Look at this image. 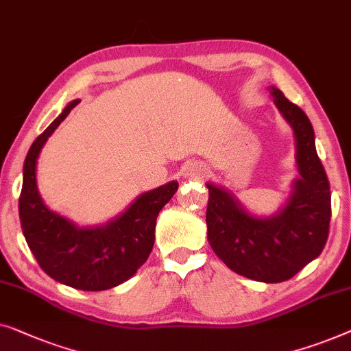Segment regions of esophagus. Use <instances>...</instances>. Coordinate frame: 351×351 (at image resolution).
<instances>
[{
    "label": "esophagus",
    "mask_w": 351,
    "mask_h": 351,
    "mask_svg": "<svg viewBox=\"0 0 351 351\" xmlns=\"http://www.w3.org/2000/svg\"><path fill=\"white\" fill-rule=\"evenodd\" d=\"M187 171H189L191 175H195V176H204L205 175L204 165H199V164H191L189 167H187Z\"/></svg>",
    "instance_id": "obj_1"
}]
</instances>
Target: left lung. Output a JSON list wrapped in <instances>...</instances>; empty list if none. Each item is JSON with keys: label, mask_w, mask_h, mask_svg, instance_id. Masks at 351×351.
<instances>
[{"label": "left lung", "mask_w": 351, "mask_h": 351, "mask_svg": "<svg viewBox=\"0 0 351 351\" xmlns=\"http://www.w3.org/2000/svg\"><path fill=\"white\" fill-rule=\"evenodd\" d=\"M269 92L293 128L299 176L281 208L270 216L251 213L229 189L206 182V226L210 246L230 270L250 280L280 283L322 254L329 232L330 191L307 114L280 88L269 87Z\"/></svg>", "instance_id": "obj_1"}]
</instances>
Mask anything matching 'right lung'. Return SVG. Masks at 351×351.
Segmentation results:
<instances>
[{"label": "right lung", "mask_w": 351, "mask_h": 351, "mask_svg": "<svg viewBox=\"0 0 351 351\" xmlns=\"http://www.w3.org/2000/svg\"><path fill=\"white\" fill-rule=\"evenodd\" d=\"M77 103H68L29 147L23 162L19 215L28 248L51 278L76 289L105 291L132 278L149 258L157 216L175 195L178 181L143 192L121 215L100 226L81 227L52 211L38 191V157Z\"/></svg>", "instance_id": "1"}]
</instances>
